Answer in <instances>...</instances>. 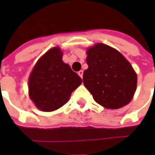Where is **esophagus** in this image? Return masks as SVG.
Returning <instances> with one entry per match:
<instances>
[{"label":"esophagus","mask_w":155,"mask_h":155,"mask_svg":"<svg viewBox=\"0 0 155 155\" xmlns=\"http://www.w3.org/2000/svg\"><path fill=\"white\" fill-rule=\"evenodd\" d=\"M78 74L81 76V78H83V71H80L78 72Z\"/></svg>","instance_id":"1"}]
</instances>
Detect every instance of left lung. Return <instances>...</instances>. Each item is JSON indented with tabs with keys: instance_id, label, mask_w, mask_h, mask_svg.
I'll list each match as a JSON object with an SVG mask.
<instances>
[{
	"instance_id": "8db88e82",
	"label": "left lung",
	"mask_w": 155,
	"mask_h": 155,
	"mask_svg": "<svg viewBox=\"0 0 155 155\" xmlns=\"http://www.w3.org/2000/svg\"><path fill=\"white\" fill-rule=\"evenodd\" d=\"M83 82L98 104L119 109L129 104L135 93L137 74L120 52L98 43L88 48Z\"/></svg>"
}]
</instances>
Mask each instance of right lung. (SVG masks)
<instances>
[{
  "instance_id": "obj_1",
  "label": "right lung",
  "mask_w": 155,
  "mask_h": 155,
  "mask_svg": "<svg viewBox=\"0 0 155 155\" xmlns=\"http://www.w3.org/2000/svg\"><path fill=\"white\" fill-rule=\"evenodd\" d=\"M62 56L59 47L49 50L30 74L29 95L41 111L50 112L62 107L82 83L81 78L63 62Z\"/></svg>"
}]
</instances>
